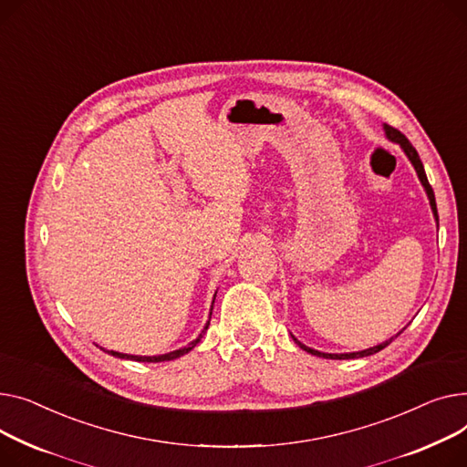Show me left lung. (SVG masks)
I'll use <instances>...</instances> for the list:
<instances>
[{
	"mask_svg": "<svg viewBox=\"0 0 467 467\" xmlns=\"http://www.w3.org/2000/svg\"><path fill=\"white\" fill-rule=\"evenodd\" d=\"M385 133H387V137L389 140L392 141V143H398L401 149H403V152L407 154V158L410 160V163H413V168H415V171H417V175H419V179H420V182H422V186H424V190H426V194H428V200H430V205H431V211H433V216H435V221H437V226H440V216H437V205H435V196H433V190H431V186H430V182H428V177H426V171H424V166H422V161H420V156H419V152H417V149L409 143V140L407 137L400 131V130H396V128H392V126H389V124H385ZM405 330V327H403ZM401 334V332H400ZM400 334H396L394 337H398ZM394 337H390L389 341H385V343H380V345H377V347H371V348H366V350H358V352H345V354H330V352H320V350H315V348H311V347H306L304 343H299L294 336H292V339L304 348V350H307L309 354H315V356H320V358H330V360H350V358H364V356H369V354H375V352H379V350H382L385 347H389L390 343H392V339Z\"/></svg>",
	"mask_w": 467,
	"mask_h": 467,
	"instance_id": "8db88e82",
	"label": "left lung"
}]
</instances>
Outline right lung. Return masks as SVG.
<instances>
[{"label": "right lung", "mask_w": 467, "mask_h": 467, "mask_svg": "<svg viewBox=\"0 0 467 467\" xmlns=\"http://www.w3.org/2000/svg\"><path fill=\"white\" fill-rule=\"evenodd\" d=\"M214 296H216V294H214ZM213 304H214V301H213ZM211 311H213V307H211ZM207 327H209V322L205 324V327L202 330L200 337L192 341L188 347H182V348L173 350V352H168V354H160V356H135V354H122V352H117V350H105V348H103V350H105V352H109V354L117 356V358H126V360H135V362H168V360H175V358H179V356H182V354H186V352H190L192 348H194V347L202 341L203 334L207 332Z\"/></svg>", "instance_id": "obj_1"}]
</instances>
